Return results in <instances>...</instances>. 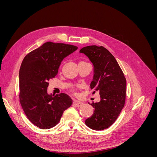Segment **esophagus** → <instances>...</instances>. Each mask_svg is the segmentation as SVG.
<instances>
[{
    "label": "esophagus",
    "mask_w": 157,
    "mask_h": 157,
    "mask_svg": "<svg viewBox=\"0 0 157 157\" xmlns=\"http://www.w3.org/2000/svg\"><path fill=\"white\" fill-rule=\"evenodd\" d=\"M82 104H83L82 102H80V101H76V100L73 102V105L74 106H75V107H80L81 105H82Z\"/></svg>",
    "instance_id": "obj_1"
}]
</instances>
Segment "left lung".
<instances>
[{"label":"left lung","instance_id":"1","mask_svg":"<svg viewBox=\"0 0 157 157\" xmlns=\"http://www.w3.org/2000/svg\"><path fill=\"white\" fill-rule=\"evenodd\" d=\"M80 53L87 56L93 65L90 88L100 95V101L92 103L94 113L85 121V124L94 130L107 129L116 121L124 107L126 78L115 57L104 47L86 46Z\"/></svg>","mask_w":157,"mask_h":157}]
</instances>
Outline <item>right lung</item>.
Listing matches in <instances>:
<instances>
[{
  "mask_svg": "<svg viewBox=\"0 0 157 157\" xmlns=\"http://www.w3.org/2000/svg\"><path fill=\"white\" fill-rule=\"evenodd\" d=\"M78 47L47 42L23 59L19 73L20 102L25 115L40 129H50L59 123L72 99L61 93L48 94V81L58 74L61 62Z\"/></svg>",
  "mask_w": 157,
  "mask_h": 157,
  "instance_id": "1",
  "label": "right lung"
}]
</instances>
